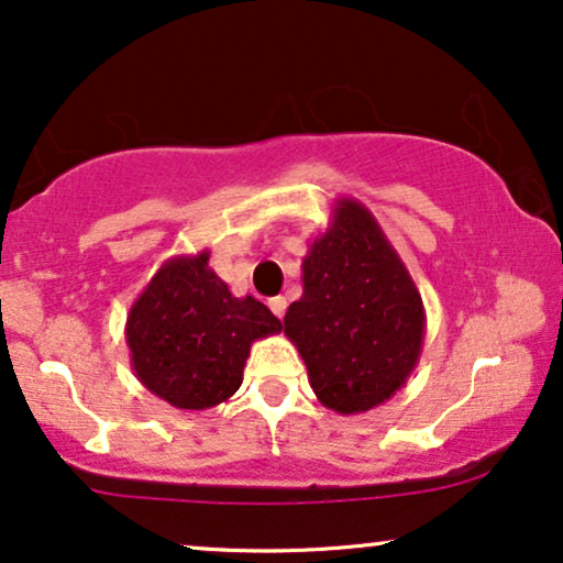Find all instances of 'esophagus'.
Masks as SVG:
<instances>
[{
  "mask_svg": "<svg viewBox=\"0 0 563 563\" xmlns=\"http://www.w3.org/2000/svg\"><path fill=\"white\" fill-rule=\"evenodd\" d=\"M269 309H273V313L277 319H283L286 317V309H288V301L283 296H275V298H269Z\"/></svg>",
  "mask_w": 563,
  "mask_h": 563,
  "instance_id": "1",
  "label": "esophagus"
}]
</instances>
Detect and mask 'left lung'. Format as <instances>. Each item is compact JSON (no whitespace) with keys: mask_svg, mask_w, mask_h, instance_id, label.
<instances>
[{"mask_svg":"<svg viewBox=\"0 0 563 563\" xmlns=\"http://www.w3.org/2000/svg\"><path fill=\"white\" fill-rule=\"evenodd\" d=\"M303 296L283 329L317 399L336 415L386 404L417 368L424 303L399 252L368 208L340 198L303 257Z\"/></svg>","mask_w":563,"mask_h":563,"instance_id":"1","label":"left lung"}]
</instances>
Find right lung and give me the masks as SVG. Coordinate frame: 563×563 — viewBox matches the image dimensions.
I'll list each match as a JSON object with an SVG mask.
<instances>
[{
	"label": "right lung",
	"mask_w": 563,
	"mask_h": 563,
	"mask_svg": "<svg viewBox=\"0 0 563 563\" xmlns=\"http://www.w3.org/2000/svg\"><path fill=\"white\" fill-rule=\"evenodd\" d=\"M211 252L172 257L125 319L136 378L175 409H211L242 386L252 342L280 332L257 298H236L208 267Z\"/></svg>",
	"instance_id": "add662e5"
}]
</instances>
